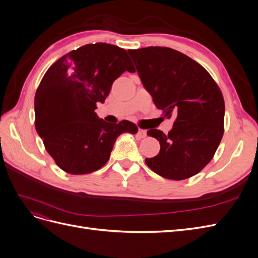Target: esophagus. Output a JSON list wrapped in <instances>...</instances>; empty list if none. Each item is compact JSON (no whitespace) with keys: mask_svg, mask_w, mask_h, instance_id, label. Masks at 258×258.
<instances>
[{"mask_svg":"<svg viewBox=\"0 0 258 258\" xmlns=\"http://www.w3.org/2000/svg\"><path fill=\"white\" fill-rule=\"evenodd\" d=\"M137 137H138L139 139L145 138V137H146V131L143 130V129H139V130H138V134H137Z\"/></svg>","mask_w":258,"mask_h":258,"instance_id":"obj_1","label":"esophagus"}]
</instances>
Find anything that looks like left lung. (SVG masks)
<instances>
[{
	"label": "left lung",
	"mask_w": 258,
	"mask_h": 258,
	"mask_svg": "<svg viewBox=\"0 0 258 258\" xmlns=\"http://www.w3.org/2000/svg\"><path fill=\"white\" fill-rule=\"evenodd\" d=\"M128 52L156 107L168 118L175 117L168 135L158 129L147 131L158 140L160 151L146 158V165L175 181L197 174L213 158L224 135L220 88L204 67L172 48L151 46Z\"/></svg>",
	"instance_id": "obj_1"
}]
</instances>
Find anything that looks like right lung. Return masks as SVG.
Masks as SVG:
<instances>
[{"mask_svg":"<svg viewBox=\"0 0 258 258\" xmlns=\"http://www.w3.org/2000/svg\"><path fill=\"white\" fill-rule=\"evenodd\" d=\"M124 71L135 72L126 50L96 43L70 51L45 73L34 98L35 128L46 151L66 172L99 170L110 158L117 138L138 132L134 122L110 123L95 112Z\"/></svg>","mask_w":258,"mask_h":258,"instance_id":"1","label":"right lung"}]
</instances>
